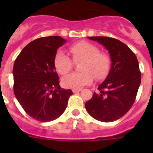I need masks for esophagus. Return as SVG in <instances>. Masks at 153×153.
Masks as SVG:
<instances>
[{
  "label": "esophagus",
  "instance_id": "1",
  "mask_svg": "<svg viewBox=\"0 0 153 153\" xmlns=\"http://www.w3.org/2000/svg\"><path fill=\"white\" fill-rule=\"evenodd\" d=\"M81 89H74V90H73V92H74V93H79V92H80L81 91Z\"/></svg>",
  "mask_w": 153,
  "mask_h": 153
}]
</instances>
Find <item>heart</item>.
I'll return each instance as SVG.
<instances>
[{
	"label": "heart",
	"instance_id": "heart-1",
	"mask_svg": "<svg viewBox=\"0 0 153 153\" xmlns=\"http://www.w3.org/2000/svg\"><path fill=\"white\" fill-rule=\"evenodd\" d=\"M72 59L61 51L55 55L54 65L61 75L68 74L73 69L74 63H79L80 73L69 74L62 79L63 86L70 89H79L91 83L94 77L97 80L104 79L111 67V58L108 53L100 51L95 44L87 41H79L69 47Z\"/></svg>",
	"mask_w": 153,
	"mask_h": 153
}]
</instances>
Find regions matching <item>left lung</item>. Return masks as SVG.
I'll return each mask as SVG.
<instances>
[{
	"label": "left lung",
	"mask_w": 153,
	"mask_h": 153,
	"mask_svg": "<svg viewBox=\"0 0 153 153\" xmlns=\"http://www.w3.org/2000/svg\"><path fill=\"white\" fill-rule=\"evenodd\" d=\"M88 38L103 45L109 51L111 69L85 107L97 120L113 122L123 117L134 103L141 83L139 62L129 47L119 40L107 36Z\"/></svg>",
	"instance_id": "8db88e82"
}]
</instances>
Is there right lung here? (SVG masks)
I'll return each instance as SVG.
<instances>
[{
	"label": "right lung",
	"mask_w": 153,
	"mask_h": 153,
	"mask_svg": "<svg viewBox=\"0 0 153 153\" xmlns=\"http://www.w3.org/2000/svg\"><path fill=\"white\" fill-rule=\"evenodd\" d=\"M65 43L60 36L36 39L21 51L13 64L14 95L24 111L40 122L63 114L74 93L60 87L54 65L56 51Z\"/></svg>",
	"instance_id": "obj_1"
}]
</instances>
